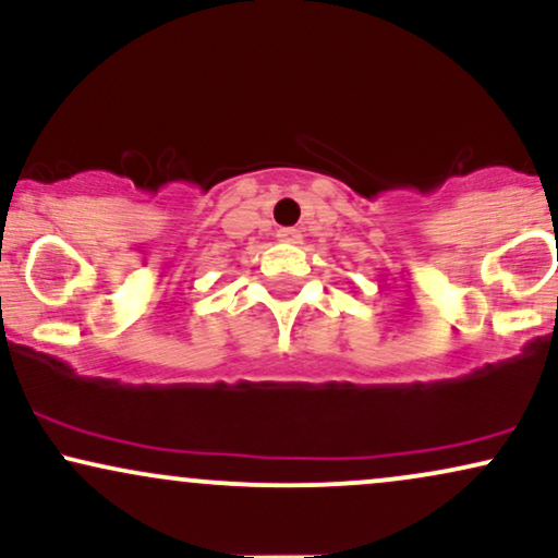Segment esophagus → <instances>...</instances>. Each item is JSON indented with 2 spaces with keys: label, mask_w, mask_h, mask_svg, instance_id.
I'll use <instances>...</instances> for the list:
<instances>
[{
  "label": "esophagus",
  "mask_w": 558,
  "mask_h": 558,
  "mask_svg": "<svg viewBox=\"0 0 558 558\" xmlns=\"http://www.w3.org/2000/svg\"><path fill=\"white\" fill-rule=\"evenodd\" d=\"M278 241H283V243H301V230H296V228H280L278 230Z\"/></svg>",
  "instance_id": "34e87169"
}]
</instances>
